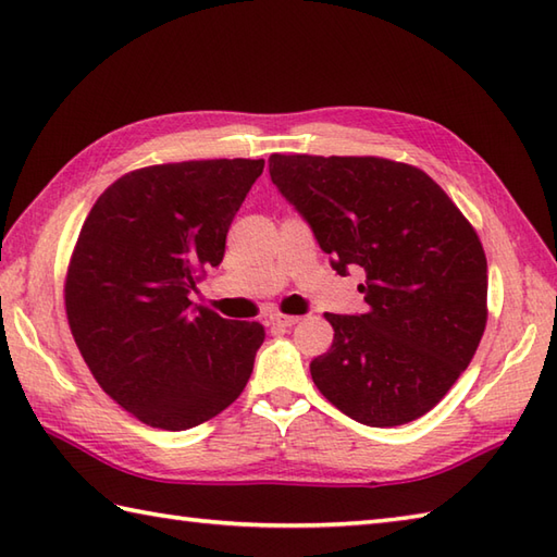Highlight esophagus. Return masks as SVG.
I'll use <instances>...</instances> for the list:
<instances>
[{
    "mask_svg": "<svg viewBox=\"0 0 557 557\" xmlns=\"http://www.w3.org/2000/svg\"><path fill=\"white\" fill-rule=\"evenodd\" d=\"M297 323H299V318H294V315H280V313L270 315V325L272 327H280V330H287V327L297 325Z\"/></svg>",
    "mask_w": 557,
    "mask_h": 557,
    "instance_id": "1",
    "label": "esophagus"
}]
</instances>
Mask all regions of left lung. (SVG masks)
Listing matches in <instances>:
<instances>
[{
  "mask_svg": "<svg viewBox=\"0 0 557 557\" xmlns=\"http://www.w3.org/2000/svg\"><path fill=\"white\" fill-rule=\"evenodd\" d=\"M270 180L333 268L366 272L361 315L325 313L333 347L311 377L349 419L389 429L423 417L474 359L486 330L479 234L429 174L385 158L270 156Z\"/></svg>",
  "mask_w": 557,
  "mask_h": 557,
  "instance_id": "1",
  "label": "left lung"
}]
</instances>
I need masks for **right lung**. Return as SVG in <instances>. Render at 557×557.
Returning <instances> with one entry per match:
<instances>
[{
  "label": "right lung",
  "instance_id": "obj_1",
  "mask_svg": "<svg viewBox=\"0 0 557 557\" xmlns=\"http://www.w3.org/2000/svg\"><path fill=\"white\" fill-rule=\"evenodd\" d=\"M265 160H188L120 176L83 222L64 282L92 377L152 429L186 431L244 393L265 330L191 309Z\"/></svg>",
  "mask_w": 557,
  "mask_h": 557
}]
</instances>
